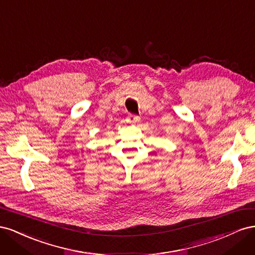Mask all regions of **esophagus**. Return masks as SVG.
Masks as SVG:
<instances>
[{
  "mask_svg": "<svg viewBox=\"0 0 255 255\" xmlns=\"http://www.w3.org/2000/svg\"><path fill=\"white\" fill-rule=\"evenodd\" d=\"M139 121V117L135 115H129L128 117V122L130 123V125H136V123Z\"/></svg>",
  "mask_w": 255,
  "mask_h": 255,
  "instance_id": "obj_1",
  "label": "esophagus"
}]
</instances>
